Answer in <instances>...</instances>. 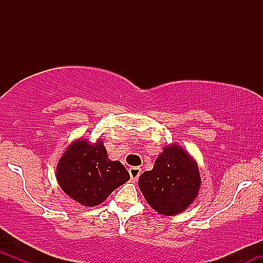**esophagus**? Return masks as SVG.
I'll use <instances>...</instances> for the list:
<instances>
[{
  "mask_svg": "<svg viewBox=\"0 0 263 263\" xmlns=\"http://www.w3.org/2000/svg\"><path fill=\"white\" fill-rule=\"evenodd\" d=\"M128 172H129V177H131V179L134 180V182H136V180L140 178L142 171H141L140 167H131L128 170Z\"/></svg>",
  "mask_w": 263,
  "mask_h": 263,
  "instance_id": "34e87169",
  "label": "esophagus"
}]
</instances>
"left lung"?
Returning a JSON list of instances; mask_svg holds the SVG:
<instances>
[{"label":"left lung","instance_id":"1","mask_svg":"<svg viewBox=\"0 0 263 263\" xmlns=\"http://www.w3.org/2000/svg\"><path fill=\"white\" fill-rule=\"evenodd\" d=\"M200 183L198 163L178 144L165 147L153 170L142 173L138 179L149 206L167 216L185 210L197 198Z\"/></svg>","mask_w":263,"mask_h":263}]
</instances>
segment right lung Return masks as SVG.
I'll return each instance as SVG.
<instances>
[{
	"label": "right lung",
	"mask_w": 263,
	"mask_h": 263,
	"mask_svg": "<svg viewBox=\"0 0 263 263\" xmlns=\"http://www.w3.org/2000/svg\"><path fill=\"white\" fill-rule=\"evenodd\" d=\"M129 179L128 172L119 161H110L104 142L74 141L60 157L57 180L60 188L84 206H96L115 189Z\"/></svg>",
	"instance_id": "add662e5"
}]
</instances>
